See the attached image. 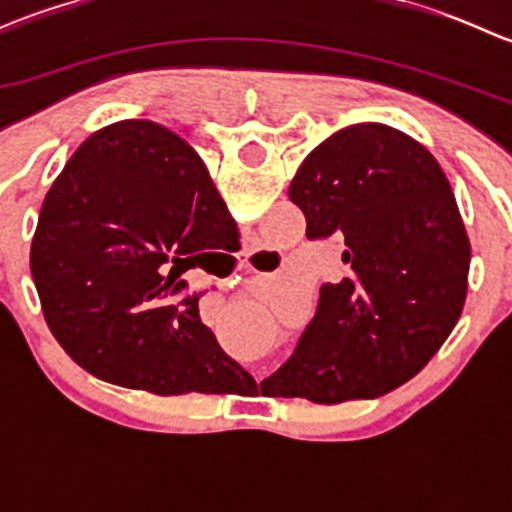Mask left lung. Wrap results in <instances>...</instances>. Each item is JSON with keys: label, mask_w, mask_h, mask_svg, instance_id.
Returning <instances> with one entry per match:
<instances>
[{"label": "left lung", "mask_w": 512, "mask_h": 512, "mask_svg": "<svg viewBox=\"0 0 512 512\" xmlns=\"http://www.w3.org/2000/svg\"><path fill=\"white\" fill-rule=\"evenodd\" d=\"M289 200L307 237L344 240L347 277L262 394L314 404L376 399L416 376L456 327L471 242L438 160L404 131L354 123L299 165Z\"/></svg>", "instance_id": "left-lung-1"}]
</instances>
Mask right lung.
<instances>
[{"label": "right lung", "mask_w": 512, "mask_h": 512, "mask_svg": "<svg viewBox=\"0 0 512 512\" xmlns=\"http://www.w3.org/2000/svg\"><path fill=\"white\" fill-rule=\"evenodd\" d=\"M237 225L198 153L146 118L86 138L41 205L32 280L56 342L126 389L220 394L252 379L200 322L198 294L173 299L198 252Z\"/></svg>", "instance_id": "right-lung-1"}]
</instances>
